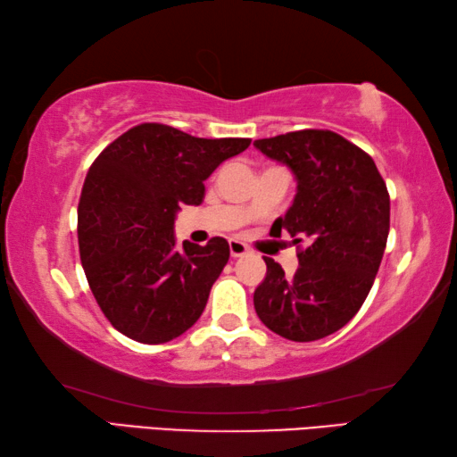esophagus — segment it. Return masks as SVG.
I'll return each instance as SVG.
<instances>
[{
	"instance_id": "1",
	"label": "esophagus",
	"mask_w": 457,
	"mask_h": 457,
	"mask_svg": "<svg viewBox=\"0 0 457 457\" xmlns=\"http://www.w3.org/2000/svg\"><path fill=\"white\" fill-rule=\"evenodd\" d=\"M247 252H250V247H247L244 242H239V239H229L231 258H242Z\"/></svg>"
}]
</instances>
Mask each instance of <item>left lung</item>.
Returning a JSON list of instances; mask_svg holds the SVG:
<instances>
[{
	"label": "left lung",
	"instance_id": "8db88e82",
	"mask_svg": "<svg viewBox=\"0 0 457 457\" xmlns=\"http://www.w3.org/2000/svg\"><path fill=\"white\" fill-rule=\"evenodd\" d=\"M253 146L296 177V197L270 234L288 231L300 264L286 276L264 258L253 308L276 335L311 343L343 328L365 303L389 236V193L375 161L332 130H294Z\"/></svg>",
	"mask_w": 457,
	"mask_h": 457
}]
</instances>
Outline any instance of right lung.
<instances>
[{
  "mask_svg": "<svg viewBox=\"0 0 457 457\" xmlns=\"http://www.w3.org/2000/svg\"><path fill=\"white\" fill-rule=\"evenodd\" d=\"M250 143L143 122L90 165L79 204L80 260L100 311L125 337L169 343L197 322L229 245L212 237L177 247V212L199 205L207 177Z\"/></svg>",
  "mask_w": 457,
  "mask_h": 457,
  "instance_id": "right-lung-1",
  "label": "right lung"
}]
</instances>
